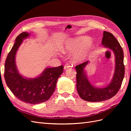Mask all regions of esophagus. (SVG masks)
<instances>
[{
  "label": "esophagus",
  "mask_w": 131,
  "mask_h": 131,
  "mask_svg": "<svg viewBox=\"0 0 131 131\" xmlns=\"http://www.w3.org/2000/svg\"><path fill=\"white\" fill-rule=\"evenodd\" d=\"M71 67H71V66H70V64H65L64 66V70L68 69L70 68Z\"/></svg>",
  "instance_id": "obj_1"
}]
</instances>
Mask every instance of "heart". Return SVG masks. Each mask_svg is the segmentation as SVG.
<instances>
[{"mask_svg":"<svg viewBox=\"0 0 131 131\" xmlns=\"http://www.w3.org/2000/svg\"><path fill=\"white\" fill-rule=\"evenodd\" d=\"M91 42V39L86 36H80L69 40L63 47V52H72L77 51L74 54V61H81L85 57L86 47L88 46Z\"/></svg>","mask_w":131,"mask_h":131,"instance_id":"1","label":"heart"}]
</instances>
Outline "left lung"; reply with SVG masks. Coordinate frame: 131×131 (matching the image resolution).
I'll return each mask as SVG.
<instances>
[{"label":"left lung","instance_id":"8db88e82","mask_svg":"<svg viewBox=\"0 0 131 131\" xmlns=\"http://www.w3.org/2000/svg\"><path fill=\"white\" fill-rule=\"evenodd\" d=\"M102 43L104 47L112 50L115 57V67L113 77L110 84L103 88L94 87L89 82L85 68L89 61L75 67L77 70V89L81 99L88 102H102L112 98L121 88L125 75L124 52L122 47L114 37L108 31H103Z\"/></svg>","mask_w":131,"mask_h":131}]
</instances>
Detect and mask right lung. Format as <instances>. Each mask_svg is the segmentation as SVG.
<instances>
[{"label":"right lung","mask_w":131,"mask_h":131,"mask_svg":"<svg viewBox=\"0 0 131 131\" xmlns=\"http://www.w3.org/2000/svg\"><path fill=\"white\" fill-rule=\"evenodd\" d=\"M28 37L29 33L25 31L16 38L5 61L4 78L12 93L19 100L36 104L49 100L52 96L58 79L63 73V66L47 68L39 77L33 79L26 78L19 74L16 65V53L23 39Z\"/></svg>","instance_id":"add662e5"}]
</instances>
